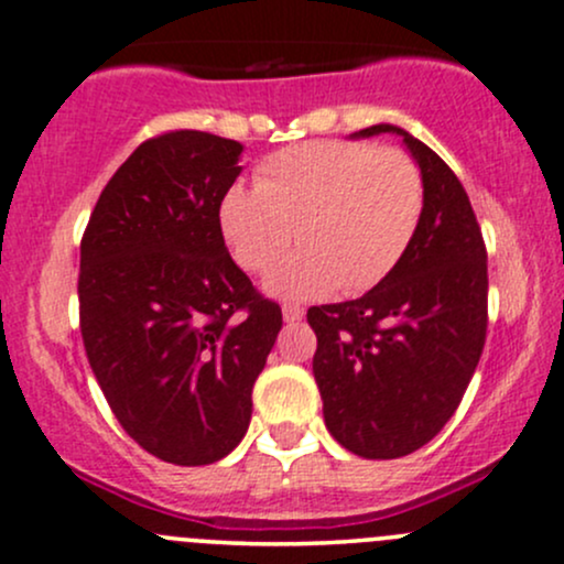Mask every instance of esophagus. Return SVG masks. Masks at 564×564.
<instances>
[{"instance_id":"esophagus-1","label":"esophagus","mask_w":564,"mask_h":564,"mask_svg":"<svg viewBox=\"0 0 564 564\" xmlns=\"http://www.w3.org/2000/svg\"><path fill=\"white\" fill-rule=\"evenodd\" d=\"M283 321H286V324H294V321H300L302 315H305V311H302L300 305H294V302H283Z\"/></svg>"}]
</instances>
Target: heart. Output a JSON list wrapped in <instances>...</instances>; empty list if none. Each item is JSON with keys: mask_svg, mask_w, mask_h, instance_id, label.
Wrapping results in <instances>:
<instances>
[{"mask_svg": "<svg viewBox=\"0 0 564 564\" xmlns=\"http://www.w3.org/2000/svg\"><path fill=\"white\" fill-rule=\"evenodd\" d=\"M425 212L423 171L412 154L369 141L324 139L283 147L257 165V184L221 192L219 230L235 262L264 275L283 300L364 294L410 251Z\"/></svg>", "mask_w": 564, "mask_h": 564, "instance_id": "obj_1", "label": "heart"}]
</instances>
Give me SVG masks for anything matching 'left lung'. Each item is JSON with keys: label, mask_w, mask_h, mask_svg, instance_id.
<instances>
[{"label": "left lung", "mask_w": 564, "mask_h": 564, "mask_svg": "<svg viewBox=\"0 0 564 564\" xmlns=\"http://www.w3.org/2000/svg\"><path fill=\"white\" fill-rule=\"evenodd\" d=\"M425 182L410 251L358 300L318 305L313 375L326 429L369 460L404 457L453 417L487 337V249L460 178L431 147L395 126Z\"/></svg>", "instance_id": "obj_1"}]
</instances>
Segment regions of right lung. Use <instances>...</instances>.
Wrapping results in <instances>:
<instances>
[{
  "label": "right lung",
  "instance_id": "1",
  "mask_svg": "<svg viewBox=\"0 0 564 564\" xmlns=\"http://www.w3.org/2000/svg\"><path fill=\"white\" fill-rule=\"evenodd\" d=\"M243 147L203 131L147 139L104 187L79 243V332L128 436L176 466L230 455L283 326L219 230Z\"/></svg>",
  "mask_w": 564,
  "mask_h": 564
}]
</instances>
